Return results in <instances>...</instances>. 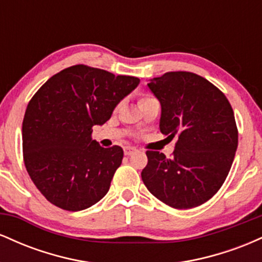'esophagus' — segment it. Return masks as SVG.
<instances>
[{"label":"esophagus","mask_w":262,"mask_h":262,"mask_svg":"<svg viewBox=\"0 0 262 262\" xmlns=\"http://www.w3.org/2000/svg\"><path fill=\"white\" fill-rule=\"evenodd\" d=\"M137 151V149L134 146H124V154L125 155H132Z\"/></svg>","instance_id":"1"}]
</instances>
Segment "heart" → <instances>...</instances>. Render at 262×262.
I'll return each instance as SVG.
<instances>
[{
	"instance_id": "obj_1",
	"label": "heart",
	"mask_w": 262,
	"mask_h": 262,
	"mask_svg": "<svg viewBox=\"0 0 262 262\" xmlns=\"http://www.w3.org/2000/svg\"><path fill=\"white\" fill-rule=\"evenodd\" d=\"M151 98H154V97H151V96L150 95H144L143 97L140 98L139 100V102H144V101H148V100H151Z\"/></svg>"
}]
</instances>
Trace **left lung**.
<instances>
[{"label": "left lung", "mask_w": 262, "mask_h": 262, "mask_svg": "<svg viewBox=\"0 0 262 262\" xmlns=\"http://www.w3.org/2000/svg\"><path fill=\"white\" fill-rule=\"evenodd\" d=\"M148 86L161 103V133L177 141L171 158L146 151L144 185L172 208L201 206L222 187L235 156L233 108L217 86L188 71H170Z\"/></svg>", "instance_id": "1"}]
</instances>
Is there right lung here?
<instances>
[{
    "mask_svg": "<svg viewBox=\"0 0 262 262\" xmlns=\"http://www.w3.org/2000/svg\"><path fill=\"white\" fill-rule=\"evenodd\" d=\"M138 83V77L79 64L34 93L23 118V160L35 187L54 206L77 212L106 196L123 149L102 148L92 139V128L104 124Z\"/></svg>",
    "mask_w": 262,
    "mask_h": 262,
    "instance_id": "add662e5",
    "label": "right lung"
}]
</instances>
